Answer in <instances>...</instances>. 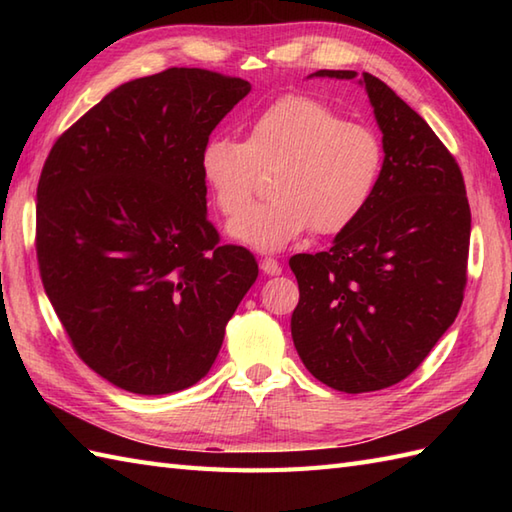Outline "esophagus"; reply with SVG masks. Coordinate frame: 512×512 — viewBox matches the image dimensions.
<instances>
[{
	"label": "esophagus",
	"instance_id": "34e87169",
	"mask_svg": "<svg viewBox=\"0 0 512 512\" xmlns=\"http://www.w3.org/2000/svg\"><path fill=\"white\" fill-rule=\"evenodd\" d=\"M262 270H264L266 275L275 277V275L281 273V264L277 262V259H273V257H266V259H262Z\"/></svg>",
	"mask_w": 512,
	"mask_h": 512
}]
</instances>
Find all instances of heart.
<instances>
[{
    "mask_svg": "<svg viewBox=\"0 0 512 512\" xmlns=\"http://www.w3.org/2000/svg\"><path fill=\"white\" fill-rule=\"evenodd\" d=\"M198 165L217 209L233 215L252 197L256 173L276 169L274 200L228 222L237 242L281 250L314 228L339 235L372 204L385 167L383 140L310 96H284L246 127V140L211 136Z\"/></svg>",
    "mask_w": 512,
    "mask_h": 512,
    "instance_id": "heart-1",
    "label": "heart"
}]
</instances>
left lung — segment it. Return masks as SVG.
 <instances>
[{"mask_svg":"<svg viewBox=\"0 0 512 512\" xmlns=\"http://www.w3.org/2000/svg\"><path fill=\"white\" fill-rule=\"evenodd\" d=\"M354 81V70L308 79ZM363 85L383 134L372 204L317 255L290 257L292 341L323 385L363 394L400 383L451 328L464 299L471 209L458 162L420 114L376 76Z\"/></svg>","mask_w":512,"mask_h":512,"instance_id":"obj_1","label":"left lung"}]
</instances>
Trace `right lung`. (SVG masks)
<instances>
[{
    "instance_id": "obj_1",
    "label": "right lung",
    "mask_w": 512,
    "mask_h": 512,
    "mask_svg": "<svg viewBox=\"0 0 512 512\" xmlns=\"http://www.w3.org/2000/svg\"><path fill=\"white\" fill-rule=\"evenodd\" d=\"M248 92V81L200 68L127 81L43 165V288L85 365L132 394H173L209 374L257 279L250 250L220 246L198 165Z\"/></svg>"
}]
</instances>
